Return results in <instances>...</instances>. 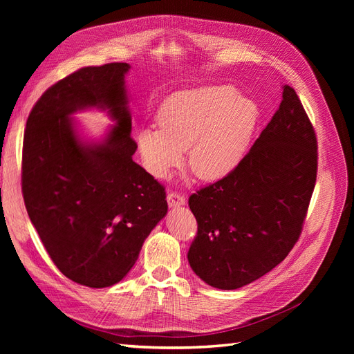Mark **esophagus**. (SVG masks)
I'll list each match as a JSON object with an SVG mask.
<instances>
[{
  "label": "esophagus",
  "mask_w": 354,
  "mask_h": 354,
  "mask_svg": "<svg viewBox=\"0 0 354 354\" xmlns=\"http://www.w3.org/2000/svg\"><path fill=\"white\" fill-rule=\"evenodd\" d=\"M167 203H169L171 208H176V207H182L185 205V196L178 194V192H169L166 196Z\"/></svg>",
  "instance_id": "esophagus-1"
}]
</instances>
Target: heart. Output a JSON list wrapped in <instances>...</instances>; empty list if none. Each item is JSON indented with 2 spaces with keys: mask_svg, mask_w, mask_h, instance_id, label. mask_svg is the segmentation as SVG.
Segmentation results:
<instances>
[{
  "mask_svg": "<svg viewBox=\"0 0 354 354\" xmlns=\"http://www.w3.org/2000/svg\"><path fill=\"white\" fill-rule=\"evenodd\" d=\"M257 118L255 103L231 86L174 93L158 111L159 126L138 135L142 163L152 176L166 178L188 149L189 169L202 180H218L244 156Z\"/></svg>",
  "mask_w": 354,
  "mask_h": 354,
  "instance_id": "1",
  "label": "heart"
}]
</instances>
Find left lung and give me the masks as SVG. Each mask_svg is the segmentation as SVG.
<instances>
[{"mask_svg": "<svg viewBox=\"0 0 354 354\" xmlns=\"http://www.w3.org/2000/svg\"><path fill=\"white\" fill-rule=\"evenodd\" d=\"M250 152L225 178L189 196L198 234L194 272L219 290L270 272L299 239L317 178V139L292 87Z\"/></svg>", "mask_w": 354, "mask_h": 354, "instance_id": "1", "label": "left lung"}]
</instances>
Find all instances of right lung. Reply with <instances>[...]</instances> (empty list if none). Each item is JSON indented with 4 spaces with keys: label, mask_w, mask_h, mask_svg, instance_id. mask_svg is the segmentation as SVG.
Instances as JSON below:
<instances>
[{
    "label": "right lung",
    "mask_w": 354,
    "mask_h": 354,
    "mask_svg": "<svg viewBox=\"0 0 354 354\" xmlns=\"http://www.w3.org/2000/svg\"><path fill=\"white\" fill-rule=\"evenodd\" d=\"M127 63L83 67L44 91L27 119L23 196L53 263L71 281L104 288L132 270L167 212L166 192L132 156ZM99 108L115 122L87 141L71 116Z\"/></svg>",
    "instance_id": "1"
}]
</instances>
